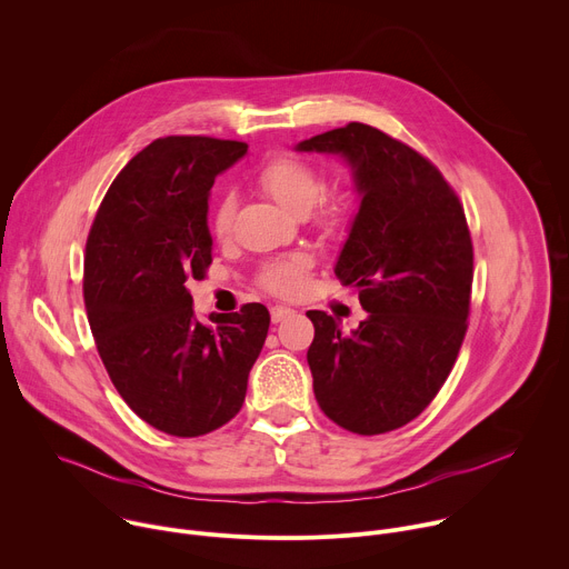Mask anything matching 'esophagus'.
Instances as JSON below:
<instances>
[{"label":"esophagus","mask_w":569,"mask_h":569,"mask_svg":"<svg viewBox=\"0 0 569 569\" xmlns=\"http://www.w3.org/2000/svg\"><path fill=\"white\" fill-rule=\"evenodd\" d=\"M290 315H295V310H292V308H288V306H272V308H270V317H272V321H274V323L283 321V319H286V317H290Z\"/></svg>","instance_id":"esophagus-1"}]
</instances>
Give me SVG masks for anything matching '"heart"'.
Listing matches in <instances>:
<instances>
[{
  "label": "heart",
  "instance_id": "1",
  "mask_svg": "<svg viewBox=\"0 0 569 569\" xmlns=\"http://www.w3.org/2000/svg\"><path fill=\"white\" fill-rule=\"evenodd\" d=\"M259 184L288 211L297 216H306L315 207V216L321 227L336 229L342 224L347 216V207L340 198H322L323 180L321 173L308 164V161L295 154H279L268 159L259 169ZM236 213V202L231 196H224L213 211V233L216 238H227L231 231ZM308 261L303 257H295L288 261H279L263 272V286L277 295H295L303 286Z\"/></svg>",
  "mask_w": 569,
  "mask_h": 569
}]
</instances>
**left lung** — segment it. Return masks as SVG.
<instances>
[{
	"label": "left lung",
	"instance_id": "obj_1",
	"mask_svg": "<svg viewBox=\"0 0 569 569\" xmlns=\"http://www.w3.org/2000/svg\"><path fill=\"white\" fill-rule=\"evenodd\" d=\"M295 150L342 157L360 198L336 277L358 288L367 317L345 333L340 317L306 312L315 398L349 432L402 428L439 393L468 329L463 207L423 154L367 123L315 134Z\"/></svg>",
	"mask_w": 569,
	"mask_h": 569
}]
</instances>
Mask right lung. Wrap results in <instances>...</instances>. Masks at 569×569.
I'll use <instances>...</instances> for the list:
<instances>
[{
  "label": "right lung",
  "mask_w": 569,
  "mask_h": 569,
  "mask_svg": "<svg viewBox=\"0 0 569 569\" xmlns=\"http://www.w3.org/2000/svg\"><path fill=\"white\" fill-rule=\"evenodd\" d=\"M248 143L164 137L110 184L86 248V308L99 356L128 408L173 437L231 421L246 400L270 312L246 303L202 323L187 288L211 263L207 224L216 176Z\"/></svg>",
  "instance_id": "obj_1"
}]
</instances>
